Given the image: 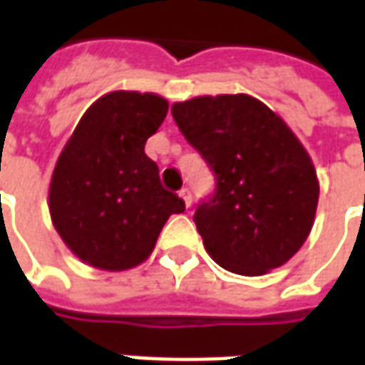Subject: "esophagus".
I'll return each mask as SVG.
<instances>
[{
    "mask_svg": "<svg viewBox=\"0 0 365 365\" xmlns=\"http://www.w3.org/2000/svg\"><path fill=\"white\" fill-rule=\"evenodd\" d=\"M180 197L185 202V207H190V205H192V192H190L187 187H182V190H180Z\"/></svg>",
    "mask_w": 365,
    "mask_h": 365,
    "instance_id": "obj_1",
    "label": "esophagus"
}]
</instances>
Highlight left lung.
<instances>
[{
    "mask_svg": "<svg viewBox=\"0 0 365 365\" xmlns=\"http://www.w3.org/2000/svg\"><path fill=\"white\" fill-rule=\"evenodd\" d=\"M172 115L215 173V193L193 215L205 252L240 276L284 266L312 232L319 197L296 133L247 93L178 101Z\"/></svg>",
    "mask_w": 365,
    "mask_h": 365,
    "instance_id": "left-lung-1",
    "label": "left lung"
}]
</instances>
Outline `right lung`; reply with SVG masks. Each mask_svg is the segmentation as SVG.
I'll return each mask as SVG.
<instances>
[{
    "label": "right lung",
    "mask_w": 365,
    "mask_h": 365,
    "mask_svg": "<svg viewBox=\"0 0 365 365\" xmlns=\"http://www.w3.org/2000/svg\"><path fill=\"white\" fill-rule=\"evenodd\" d=\"M158 93L110 91L81 115L49 183V214L83 264L123 272L145 262L172 214L185 203L163 190L145 141L168 115Z\"/></svg>",
    "instance_id": "obj_1"
}]
</instances>
